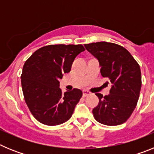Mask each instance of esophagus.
<instances>
[{
	"mask_svg": "<svg viewBox=\"0 0 154 154\" xmlns=\"http://www.w3.org/2000/svg\"><path fill=\"white\" fill-rule=\"evenodd\" d=\"M90 94H91V92H89V91H87V90L82 91V96H83L84 97H85V96H89Z\"/></svg>",
	"mask_w": 154,
	"mask_h": 154,
	"instance_id": "esophagus-1",
	"label": "esophagus"
}]
</instances>
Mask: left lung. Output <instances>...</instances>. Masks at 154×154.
<instances>
[{
    "label": "left lung",
    "instance_id": "left-lung-1",
    "mask_svg": "<svg viewBox=\"0 0 154 154\" xmlns=\"http://www.w3.org/2000/svg\"><path fill=\"white\" fill-rule=\"evenodd\" d=\"M86 50L99 61L100 72L112 83L109 94L96 93L99 104L92 109L99 123L116 126L125 123L138 102L141 89L140 65L126 48L101 42L85 45Z\"/></svg>",
    "mask_w": 154,
    "mask_h": 154
}]
</instances>
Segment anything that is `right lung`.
I'll use <instances>...</instances> for the list:
<instances>
[{"instance_id":"obj_1","label":"right lung","mask_w":154,"mask_h":154,"mask_svg":"<svg viewBox=\"0 0 154 154\" xmlns=\"http://www.w3.org/2000/svg\"><path fill=\"white\" fill-rule=\"evenodd\" d=\"M84 51L82 45H51L37 50L25 62L21 77L24 100L40 123L56 126L71 118L82 92L74 89L63 94L59 79Z\"/></svg>"}]
</instances>
